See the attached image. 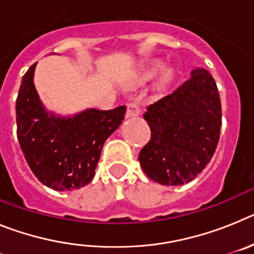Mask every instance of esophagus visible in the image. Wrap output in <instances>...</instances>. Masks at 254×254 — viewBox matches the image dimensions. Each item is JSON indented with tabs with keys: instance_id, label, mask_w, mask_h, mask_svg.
<instances>
[{
	"instance_id": "34e87169",
	"label": "esophagus",
	"mask_w": 254,
	"mask_h": 254,
	"mask_svg": "<svg viewBox=\"0 0 254 254\" xmlns=\"http://www.w3.org/2000/svg\"><path fill=\"white\" fill-rule=\"evenodd\" d=\"M141 109L137 104H134V103H129L127 104V113H126V117L127 118H131V117H137L140 116Z\"/></svg>"
}]
</instances>
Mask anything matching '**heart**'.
<instances>
[{
  "mask_svg": "<svg viewBox=\"0 0 254 254\" xmlns=\"http://www.w3.org/2000/svg\"><path fill=\"white\" fill-rule=\"evenodd\" d=\"M163 68H164V66H163V64H160V62L152 64L151 66L147 67V68L145 69L142 73H140V75L137 76V80L141 82L149 81V80L154 78L155 76H158L159 73L163 71ZM169 76H170V73L167 72L165 75H164V78H169Z\"/></svg>",
  "mask_w": 254,
  "mask_h": 254,
  "instance_id": "heart-1",
  "label": "heart"
}]
</instances>
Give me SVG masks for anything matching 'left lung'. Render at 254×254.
<instances>
[{"label":"left lung","instance_id":"8db88e82","mask_svg":"<svg viewBox=\"0 0 254 254\" xmlns=\"http://www.w3.org/2000/svg\"><path fill=\"white\" fill-rule=\"evenodd\" d=\"M151 140L138 155L150 179L163 186H182L210 163L220 137L221 103L207 69L194 68L174 93L147 107L143 114Z\"/></svg>","mask_w":254,"mask_h":254}]
</instances>
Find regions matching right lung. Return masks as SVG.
I'll list each match as a JSON object with an SVG mask.
<instances>
[{
    "mask_svg": "<svg viewBox=\"0 0 254 254\" xmlns=\"http://www.w3.org/2000/svg\"><path fill=\"white\" fill-rule=\"evenodd\" d=\"M37 64L22 76L16 99L17 140L31 172L55 190L85 187L95 176L103 145L125 120L126 105L89 108L58 116L43 105L34 86Z\"/></svg>",
    "mask_w": 254,
    "mask_h": 254,
    "instance_id": "obj_1",
    "label": "right lung"
}]
</instances>
